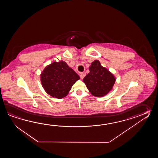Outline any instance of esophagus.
<instances>
[{
	"label": "esophagus",
	"instance_id": "esophagus-1",
	"mask_svg": "<svg viewBox=\"0 0 158 158\" xmlns=\"http://www.w3.org/2000/svg\"><path fill=\"white\" fill-rule=\"evenodd\" d=\"M85 75H86V73H84V72H81L80 73V75L81 78V79H83V78L85 77Z\"/></svg>",
	"mask_w": 158,
	"mask_h": 158
}]
</instances>
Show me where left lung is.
Returning <instances> with one entry per match:
<instances>
[{
    "label": "left lung",
    "instance_id": "8db88e82",
    "mask_svg": "<svg viewBox=\"0 0 158 158\" xmlns=\"http://www.w3.org/2000/svg\"><path fill=\"white\" fill-rule=\"evenodd\" d=\"M90 72L83 81L91 94L96 97H102L112 90L116 78L107 68L101 65L100 61L95 60L89 67Z\"/></svg>",
    "mask_w": 158,
    "mask_h": 158
}]
</instances>
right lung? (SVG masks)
I'll return each instance as SVG.
<instances>
[{
  "instance_id": "add662e5",
  "label": "right lung",
  "mask_w": 158,
  "mask_h": 158,
  "mask_svg": "<svg viewBox=\"0 0 158 158\" xmlns=\"http://www.w3.org/2000/svg\"><path fill=\"white\" fill-rule=\"evenodd\" d=\"M80 78L63 61L48 65L40 73V81L47 94L61 99L66 97L73 85Z\"/></svg>"
}]
</instances>
